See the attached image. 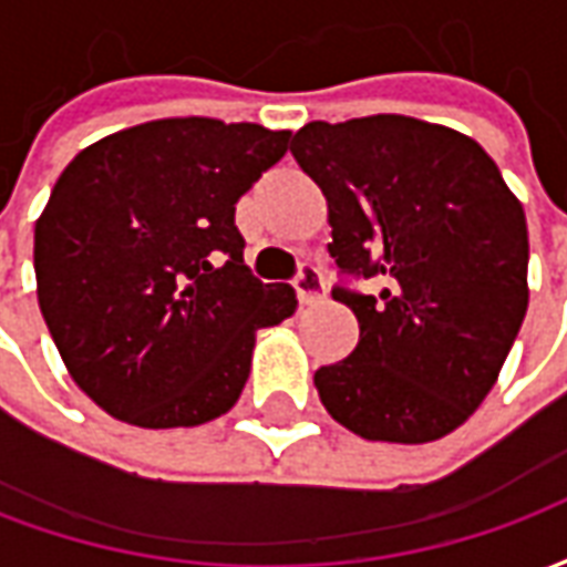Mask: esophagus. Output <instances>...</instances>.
<instances>
[{"label":"esophagus","instance_id":"34e87169","mask_svg":"<svg viewBox=\"0 0 567 567\" xmlns=\"http://www.w3.org/2000/svg\"><path fill=\"white\" fill-rule=\"evenodd\" d=\"M295 291L300 303H319L324 297V276L319 272V267L300 264V270L295 276Z\"/></svg>","mask_w":567,"mask_h":567}]
</instances>
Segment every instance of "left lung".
Returning <instances> with one entry per match:
<instances>
[{
    "label": "left lung",
    "mask_w": 567,
    "mask_h": 567,
    "mask_svg": "<svg viewBox=\"0 0 567 567\" xmlns=\"http://www.w3.org/2000/svg\"><path fill=\"white\" fill-rule=\"evenodd\" d=\"M328 199L352 355L316 370L324 410L364 440L427 443L483 404L528 309L525 212L471 136L404 115L312 121L291 140Z\"/></svg>",
    "instance_id": "1"
}]
</instances>
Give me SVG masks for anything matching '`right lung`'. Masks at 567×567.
<instances>
[{
    "mask_svg": "<svg viewBox=\"0 0 567 567\" xmlns=\"http://www.w3.org/2000/svg\"><path fill=\"white\" fill-rule=\"evenodd\" d=\"M288 130L166 117L93 142L35 221L44 324L79 389L140 427H190L239 401L255 333L297 307L243 264L236 199Z\"/></svg>",
    "mask_w": 567,
    "mask_h": 567,
    "instance_id": "1",
    "label": "right lung"
}]
</instances>
